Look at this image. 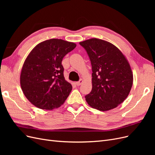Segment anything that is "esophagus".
<instances>
[{"label": "esophagus", "mask_w": 155, "mask_h": 155, "mask_svg": "<svg viewBox=\"0 0 155 155\" xmlns=\"http://www.w3.org/2000/svg\"><path fill=\"white\" fill-rule=\"evenodd\" d=\"M83 79H79V81H77L76 83V84L77 85V86H79V85H81V84L83 83Z\"/></svg>", "instance_id": "obj_1"}]
</instances>
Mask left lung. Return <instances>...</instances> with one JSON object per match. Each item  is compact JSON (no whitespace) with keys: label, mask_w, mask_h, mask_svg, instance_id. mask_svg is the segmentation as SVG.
<instances>
[{"label":"left lung","mask_w":155,"mask_h":155,"mask_svg":"<svg viewBox=\"0 0 155 155\" xmlns=\"http://www.w3.org/2000/svg\"><path fill=\"white\" fill-rule=\"evenodd\" d=\"M92 65L91 92L85 96L94 109L106 111L118 107L128 96L133 82L130 65L121 51L109 42L96 38L79 43Z\"/></svg>","instance_id":"left-lung-1"}]
</instances>
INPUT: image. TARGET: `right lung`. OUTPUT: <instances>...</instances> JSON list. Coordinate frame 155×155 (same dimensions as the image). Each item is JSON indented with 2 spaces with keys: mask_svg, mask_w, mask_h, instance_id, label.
Returning <instances> with one entry per match:
<instances>
[{
  "mask_svg": "<svg viewBox=\"0 0 155 155\" xmlns=\"http://www.w3.org/2000/svg\"><path fill=\"white\" fill-rule=\"evenodd\" d=\"M76 45L51 39L37 45L28 55L20 81L25 96L41 109L51 110L64 104L72 87L64 78L63 58Z\"/></svg>",
  "mask_w": 155,
  "mask_h": 155,
  "instance_id": "right-lung-1",
  "label": "right lung"
}]
</instances>
